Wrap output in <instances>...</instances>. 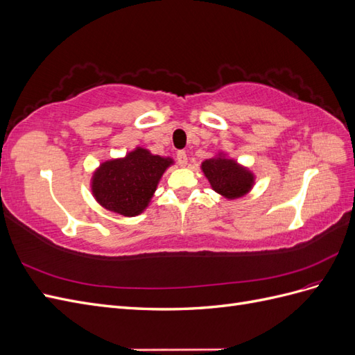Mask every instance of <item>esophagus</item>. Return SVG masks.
<instances>
[{
    "label": "esophagus",
    "mask_w": 355,
    "mask_h": 355,
    "mask_svg": "<svg viewBox=\"0 0 355 355\" xmlns=\"http://www.w3.org/2000/svg\"><path fill=\"white\" fill-rule=\"evenodd\" d=\"M176 158H178V163H179V166H187L188 164V155H187V153L185 151H178V154H176Z\"/></svg>",
    "instance_id": "1"
}]
</instances>
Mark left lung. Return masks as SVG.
Instances as JSON below:
<instances>
[{"mask_svg":"<svg viewBox=\"0 0 355 355\" xmlns=\"http://www.w3.org/2000/svg\"><path fill=\"white\" fill-rule=\"evenodd\" d=\"M201 168L211 188L227 198H239L253 185V175L234 159L225 157L210 158L204 161Z\"/></svg>","mask_w":355,"mask_h":355,"instance_id":"left-lung-1","label":"left lung"}]
</instances>
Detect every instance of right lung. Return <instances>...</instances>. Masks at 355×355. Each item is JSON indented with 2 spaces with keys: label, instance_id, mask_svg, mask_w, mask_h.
<instances>
[{
  "label": "right lung",
  "instance_id": "add662e5",
  "mask_svg": "<svg viewBox=\"0 0 355 355\" xmlns=\"http://www.w3.org/2000/svg\"><path fill=\"white\" fill-rule=\"evenodd\" d=\"M170 164V158L137 148L125 158L106 161L98 168L92 182L93 196L105 209L123 216H136L148 206Z\"/></svg>",
  "mask_w": 355,
  "mask_h": 355
}]
</instances>
